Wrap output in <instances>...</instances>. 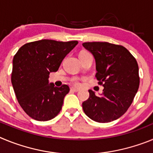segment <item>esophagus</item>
<instances>
[{
    "mask_svg": "<svg viewBox=\"0 0 153 153\" xmlns=\"http://www.w3.org/2000/svg\"><path fill=\"white\" fill-rule=\"evenodd\" d=\"M70 90L73 92H78L79 91V89H76V88H75V87H71Z\"/></svg>",
    "mask_w": 153,
    "mask_h": 153,
    "instance_id": "obj_1",
    "label": "esophagus"
}]
</instances>
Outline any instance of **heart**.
Here are the masks:
<instances>
[{
	"mask_svg": "<svg viewBox=\"0 0 153 153\" xmlns=\"http://www.w3.org/2000/svg\"><path fill=\"white\" fill-rule=\"evenodd\" d=\"M86 53H89L86 52V51H82L80 53H79V55L86 54ZM73 83H74V84L76 85V86H79V80H78L77 79H74V80H73Z\"/></svg>",
	"mask_w": 153,
	"mask_h": 153,
	"instance_id": "heart-1",
	"label": "heart"
}]
</instances>
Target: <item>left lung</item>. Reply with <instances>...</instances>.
I'll return each instance as SVG.
<instances>
[{
	"instance_id": "8db88e82",
	"label": "left lung",
	"mask_w": 153,
	"mask_h": 153,
	"mask_svg": "<svg viewBox=\"0 0 153 153\" xmlns=\"http://www.w3.org/2000/svg\"><path fill=\"white\" fill-rule=\"evenodd\" d=\"M83 47L93 55L99 84L104 87L100 96L90 90L83 102L85 114L98 123L117 120L132 104L140 86L139 67L126 48L108 42H86Z\"/></svg>"
}]
</instances>
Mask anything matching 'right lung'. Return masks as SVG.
<instances>
[{"label": "right lung", "instance_id": "add662e5", "mask_svg": "<svg viewBox=\"0 0 153 153\" xmlns=\"http://www.w3.org/2000/svg\"><path fill=\"white\" fill-rule=\"evenodd\" d=\"M77 44L76 40H37L23 45L13 56L12 86L19 104L33 120H51L61 110L70 88L49 84L48 78Z\"/></svg>", "mask_w": 153, "mask_h": 153}]
</instances>
